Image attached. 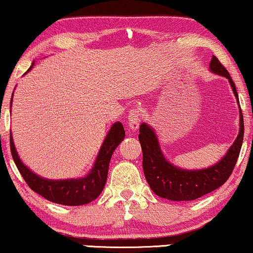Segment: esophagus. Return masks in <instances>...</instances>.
<instances>
[{
	"label": "esophagus",
	"mask_w": 253,
	"mask_h": 253,
	"mask_svg": "<svg viewBox=\"0 0 253 253\" xmlns=\"http://www.w3.org/2000/svg\"><path fill=\"white\" fill-rule=\"evenodd\" d=\"M139 117H141V111L138 109H132L127 115V123H129V129L131 131H136L139 126Z\"/></svg>",
	"instance_id": "1"
}]
</instances>
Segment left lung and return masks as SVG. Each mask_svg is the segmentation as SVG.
Masks as SVG:
<instances>
[{
    "mask_svg": "<svg viewBox=\"0 0 253 253\" xmlns=\"http://www.w3.org/2000/svg\"><path fill=\"white\" fill-rule=\"evenodd\" d=\"M210 70L229 80L237 103L238 93L229 71L216 56L210 62ZM239 105V104H238ZM244 137V121L239 107V133L225 156L214 165L201 170H184L165 160L158 138L151 126L146 123L139 126L138 139L143 151V171L152 191L162 198L170 201H193L213 191L226 182L238 160Z\"/></svg>",
    "mask_w": 253,
    "mask_h": 253,
    "instance_id": "1",
    "label": "left lung"
}]
</instances>
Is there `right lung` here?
I'll return each mask as SVG.
<instances>
[{"label":"right lung","instance_id":"add662e5","mask_svg":"<svg viewBox=\"0 0 253 253\" xmlns=\"http://www.w3.org/2000/svg\"><path fill=\"white\" fill-rule=\"evenodd\" d=\"M33 65L34 63L31 64L28 71L31 70ZM124 137H126V131H124L123 124L121 122H116V123L112 124L101 149H99L92 169L86 176L76 179L70 178L54 180L37 176L20 160L16 149H15L11 133L10 151L12 160L16 164L18 171L33 191L39 193L42 197L52 203L69 205V207H77V205L88 204V203L95 201L101 195L103 189H104L105 182H107L111 156L114 154L115 149L123 141Z\"/></svg>","mask_w":253,"mask_h":253}]
</instances>
